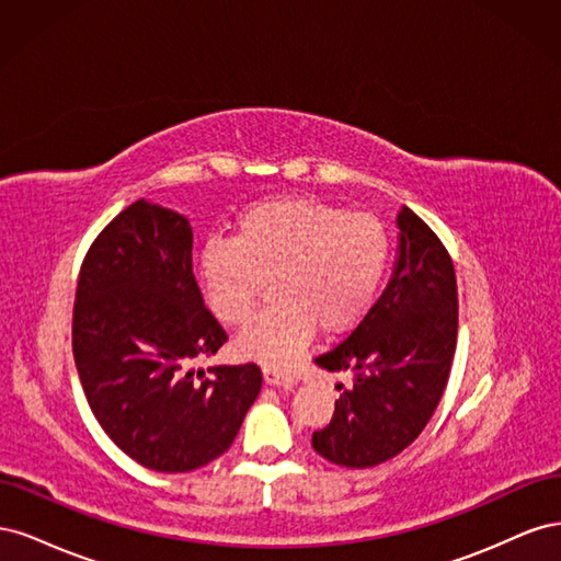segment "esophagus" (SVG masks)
<instances>
[{"mask_svg": "<svg viewBox=\"0 0 561 561\" xmlns=\"http://www.w3.org/2000/svg\"><path fill=\"white\" fill-rule=\"evenodd\" d=\"M262 375H264V381L271 383V386H278V388H293L297 377L293 375V371H285L276 365H264L262 367Z\"/></svg>", "mask_w": 561, "mask_h": 561, "instance_id": "1", "label": "esophagus"}]
</instances>
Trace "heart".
I'll list each match as a JSON object with an SVG mask.
<instances>
[{
	"instance_id": "b5f03b06",
	"label": "heart",
	"mask_w": 561,
	"mask_h": 561,
	"mask_svg": "<svg viewBox=\"0 0 561 561\" xmlns=\"http://www.w3.org/2000/svg\"><path fill=\"white\" fill-rule=\"evenodd\" d=\"M388 257L390 239L379 217L287 196L254 203L241 213L233 239L203 245L198 276L210 311L227 325H243L271 278L276 301L245 328L239 351L287 365L316 325L339 334L367 313Z\"/></svg>"
}]
</instances>
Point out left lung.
Wrapping results in <instances>:
<instances>
[{"instance_id":"obj_1","label":"left lung","mask_w":561,"mask_h":561,"mask_svg":"<svg viewBox=\"0 0 561 561\" xmlns=\"http://www.w3.org/2000/svg\"><path fill=\"white\" fill-rule=\"evenodd\" d=\"M396 274L358 325L313 363L348 371L313 449L344 468H371L410 447L445 393L458 332L456 271L445 243L410 208L398 215Z\"/></svg>"}]
</instances>
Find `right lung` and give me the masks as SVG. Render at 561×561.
I'll list each match as a JSON object with an SVG mask.
<instances>
[{"mask_svg": "<svg viewBox=\"0 0 561 561\" xmlns=\"http://www.w3.org/2000/svg\"><path fill=\"white\" fill-rule=\"evenodd\" d=\"M192 227L135 201L81 262L72 351L91 412L133 461L186 472L225 454L262 388L254 363L196 369L227 342L192 271Z\"/></svg>", "mask_w": 561, "mask_h": 561, "instance_id": "obj_1", "label": "right lung"}]
</instances>
